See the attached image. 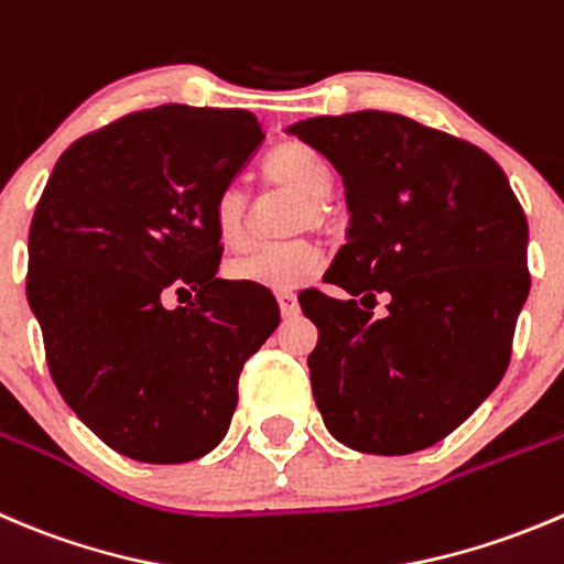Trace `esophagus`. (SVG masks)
<instances>
[{
  "mask_svg": "<svg viewBox=\"0 0 564 564\" xmlns=\"http://www.w3.org/2000/svg\"><path fill=\"white\" fill-rule=\"evenodd\" d=\"M278 305H281V314L286 316H297V311H300V305H297V294H292V292H281L278 294Z\"/></svg>",
  "mask_w": 564,
  "mask_h": 564,
  "instance_id": "esophagus-1",
  "label": "esophagus"
}]
</instances>
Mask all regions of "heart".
Masks as SVG:
<instances>
[{
	"label": "heart",
	"instance_id": "1",
	"mask_svg": "<svg viewBox=\"0 0 564 564\" xmlns=\"http://www.w3.org/2000/svg\"><path fill=\"white\" fill-rule=\"evenodd\" d=\"M267 182L275 187L289 189V193L303 198L294 228H319L325 223V204L322 200L330 195V171L325 162L303 143H283L281 149L272 151L264 165ZM212 223L215 234L226 248H242L248 242V195L237 184H228L220 189L212 206ZM322 253L316 245L305 239L281 245H261L250 253L237 256L228 261L226 272L234 283H248V286L270 289V292H292L303 286L319 272Z\"/></svg>",
	"mask_w": 564,
	"mask_h": 564
}]
</instances>
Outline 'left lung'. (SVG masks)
Listing matches in <instances>:
<instances>
[{
  "instance_id": "1",
  "label": "left lung",
  "mask_w": 564,
  "mask_h": 564,
  "mask_svg": "<svg viewBox=\"0 0 564 564\" xmlns=\"http://www.w3.org/2000/svg\"><path fill=\"white\" fill-rule=\"evenodd\" d=\"M347 193V242L327 270L349 300L314 292L308 355L325 427L366 455L438 444L490 397L529 294V226L505 171L477 145L404 115L289 126ZM392 297L373 319L376 292Z\"/></svg>"
}]
</instances>
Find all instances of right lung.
Instances as JSON below:
<instances>
[{"label": "right lung", "mask_w": 564, "mask_h": 564, "mask_svg": "<svg viewBox=\"0 0 564 564\" xmlns=\"http://www.w3.org/2000/svg\"><path fill=\"white\" fill-rule=\"evenodd\" d=\"M245 109L162 104L79 137L30 226L26 297L52 380L120 455L215 449L242 366L281 322L267 289L217 278L212 206L261 145ZM171 291L191 303L167 310Z\"/></svg>", "instance_id": "add662e5"}]
</instances>
